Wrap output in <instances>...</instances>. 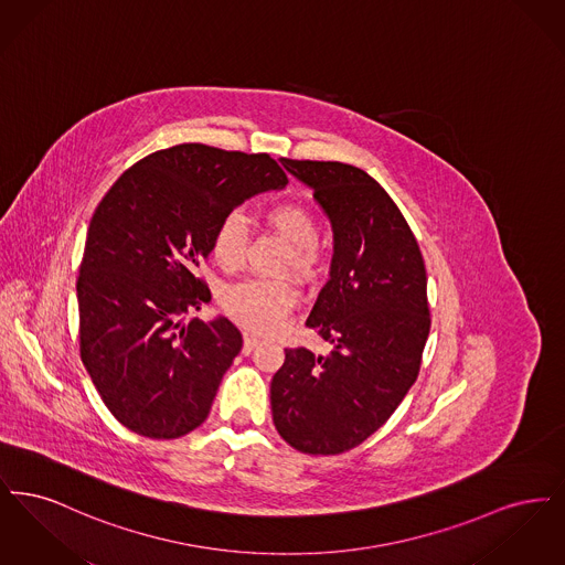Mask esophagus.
<instances>
[{"mask_svg":"<svg viewBox=\"0 0 565 565\" xmlns=\"http://www.w3.org/2000/svg\"><path fill=\"white\" fill-rule=\"evenodd\" d=\"M258 343H260V339H258L256 334H252V332H245V334H243V351H245V353H249Z\"/></svg>","mask_w":565,"mask_h":565,"instance_id":"34e87169","label":"esophagus"}]
</instances>
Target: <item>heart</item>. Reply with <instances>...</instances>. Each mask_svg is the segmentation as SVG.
Listing matches in <instances>:
<instances>
[{"label": "heart", "mask_w": 565, "mask_h": 565, "mask_svg": "<svg viewBox=\"0 0 565 565\" xmlns=\"http://www.w3.org/2000/svg\"><path fill=\"white\" fill-rule=\"evenodd\" d=\"M265 217L279 235L295 245L290 265L302 275L316 269L320 226L311 210L302 203L286 201L270 205ZM245 245L247 228L242 215L235 212L224 215L212 237L215 263L224 269H237L245 256ZM295 300L296 288L286 279H245L222 292L224 311L256 332L275 330L292 309Z\"/></svg>", "instance_id": "obj_1"}]
</instances>
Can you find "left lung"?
<instances>
[{"label": "left lung", "mask_w": 565, "mask_h": 565, "mask_svg": "<svg viewBox=\"0 0 565 565\" xmlns=\"http://www.w3.org/2000/svg\"><path fill=\"white\" fill-rule=\"evenodd\" d=\"M279 161L332 224L330 279L307 318L332 350H286L270 381L273 424L300 454L339 456L379 430L419 375L430 334L426 265L401 210L366 171Z\"/></svg>", "instance_id": "obj_1"}]
</instances>
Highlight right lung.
Wrapping results in <instances>:
<instances>
[{"instance_id":"add662e5","label":"right lung","mask_w":565,"mask_h":565,"mask_svg":"<svg viewBox=\"0 0 565 565\" xmlns=\"http://www.w3.org/2000/svg\"><path fill=\"white\" fill-rule=\"evenodd\" d=\"M286 184L269 154L180 143L135 162L97 205L76 284L81 355L125 428L171 440L207 419L243 339L226 318L184 322L212 300L196 269L224 215Z\"/></svg>"}]
</instances>
